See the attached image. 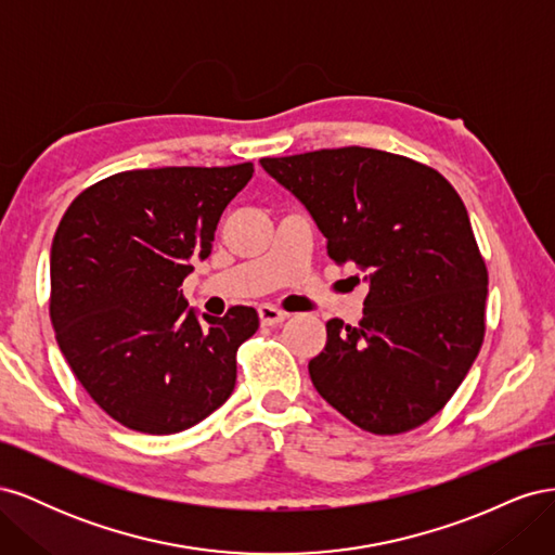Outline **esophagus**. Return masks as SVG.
<instances>
[{"label":"esophagus","instance_id":"esophagus-1","mask_svg":"<svg viewBox=\"0 0 555 555\" xmlns=\"http://www.w3.org/2000/svg\"><path fill=\"white\" fill-rule=\"evenodd\" d=\"M259 317H261V324L275 326V324H280V322H284V319H287V312L271 306V304H263V306H259Z\"/></svg>","mask_w":555,"mask_h":555}]
</instances>
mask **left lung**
Segmentation results:
<instances>
[{"label": "left lung", "instance_id": "left-lung-1", "mask_svg": "<svg viewBox=\"0 0 555 555\" xmlns=\"http://www.w3.org/2000/svg\"><path fill=\"white\" fill-rule=\"evenodd\" d=\"M259 164L312 215L328 257L354 261L371 287L357 326L326 324V347L308 363L314 389L363 430L426 424L483 340L489 275L461 196L430 166L373 147Z\"/></svg>", "mask_w": 555, "mask_h": 555}]
</instances>
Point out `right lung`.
Returning a JSON list of instances; mask_svg holds the SVG:
<instances>
[{
	"label": "right lung",
	"mask_w": 555,
	"mask_h": 555,
	"mask_svg": "<svg viewBox=\"0 0 555 555\" xmlns=\"http://www.w3.org/2000/svg\"><path fill=\"white\" fill-rule=\"evenodd\" d=\"M255 166L115 173L66 208L50 247V319L62 354L117 424L171 435L224 405L255 308H188L180 284L210 257L215 229Z\"/></svg>",
	"instance_id": "right-lung-1"
}]
</instances>
